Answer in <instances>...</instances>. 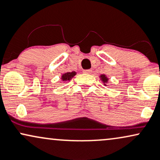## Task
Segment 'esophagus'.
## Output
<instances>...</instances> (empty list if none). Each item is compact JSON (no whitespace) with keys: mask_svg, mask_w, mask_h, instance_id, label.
Returning <instances> with one entry per match:
<instances>
[{"mask_svg":"<svg viewBox=\"0 0 160 160\" xmlns=\"http://www.w3.org/2000/svg\"><path fill=\"white\" fill-rule=\"evenodd\" d=\"M92 72V69H84L83 72L84 73H87V74H90Z\"/></svg>","mask_w":160,"mask_h":160,"instance_id":"34e87169","label":"esophagus"}]
</instances>
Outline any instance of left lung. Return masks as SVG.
I'll list each match as a JSON object with an SVG mask.
<instances>
[{
	"mask_svg": "<svg viewBox=\"0 0 160 160\" xmlns=\"http://www.w3.org/2000/svg\"><path fill=\"white\" fill-rule=\"evenodd\" d=\"M100 77H101V78H101V79L103 81V82H104V83H106L107 80H108V78H106V76H105V75H102V76H100Z\"/></svg>",
	"mask_w": 160,
	"mask_h": 160,
	"instance_id": "8db88e82",
	"label": "left lung"
}]
</instances>
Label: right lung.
<instances>
[{"mask_svg": "<svg viewBox=\"0 0 160 160\" xmlns=\"http://www.w3.org/2000/svg\"><path fill=\"white\" fill-rule=\"evenodd\" d=\"M75 75H76V72H75L65 73V74H63V76H62V80H63V82H66V81H70Z\"/></svg>", "mask_w": 160, "mask_h": 160, "instance_id": "add662e5", "label": "right lung"}]
</instances>
